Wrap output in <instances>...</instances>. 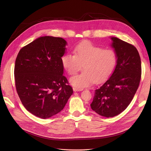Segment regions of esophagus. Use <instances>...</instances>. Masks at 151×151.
I'll return each mask as SVG.
<instances>
[{
	"mask_svg": "<svg viewBox=\"0 0 151 151\" xmlns=\"http://www.w3.org/2000/svg\"><path fill=\"white\" fill-rule=\"evenodd\" d=\"M73 90H74V91H75V92H76V91H82L83 89H77V88H75V87H74V88H73Z\"/></svg>",
	"mask_w": 151,
	"mask_h": 151,
	"instance_id": "obj_1",
	"label": "esophagus"
}]
</instances>
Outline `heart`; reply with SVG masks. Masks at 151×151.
<instances>
[{"instance_id": "b5f03b06", "label": "heart", "mask_w": 151, "mask_h": 151, "mask_svg": "<svg viewBox=\"0 0 151 151\" xmlns=\"http://www.w3.org/2000/svg\"><path fill=\"white\" fill-rule=\"evenodd\" d=\"M74 54L62 57V64L68 74L74 75L83 65V72L72 77L70 83L77 89H83L94 83H100L111 74L117 62V55L112 49H103L89 42L78 44Z\"/></svg>"}]
</instances>
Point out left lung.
<instances>
[{
    "instance_id": "1",
    "label": "left lung",
    "mask_w": 151,
    "mask_h": 151,
    "mask_svg": "<svg viewBox=\"0 0 151 151\" xmlns=\"http://www.w3.org/2000/svg\"><path fill=\"white\" fill-rule=\"evenodd\" d=\"M117 64L110 78L94 91L91 107L99 115L113 117L129 106L140 84L142 74L139 53L133 45L112 37Z\"/></svg>"
}]
</instances>
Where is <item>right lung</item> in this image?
<instances>
[{"label":"right lung","mask_w":151,"mask_h":151,"mask_svg":"<svg viewBox=\"0 0 151 151\" xmlns=\"http://www.w3.org/2000/svg\"><path fill=\"white\" fill-rule=\"evenodd\" d=\"M66 41L43 36L22 47L14 66L15 85L24 108L46 119L61 111L73 89L63 75Z\"/></svg>","instance_id":"right-lung-1"}]
</instances>
